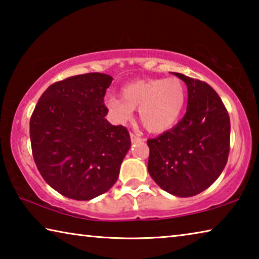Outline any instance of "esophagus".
<instances>
[{
  "instance_id": "esophagus-1",
  "label": "esophagus",
  "mask_w": 259,
  "mask_h": 259,
  "mask_svg": "<svg viewBox=\"0 0 259 259\" xmlns=\"http://www.w3.org/2000/svg\"><path fill=\"white\" fill-rule=\"evenodd\" d=\"M130 138H131V142H133V143L142 142V140H143V138H142V137H139V136H137V135H135V134H133V133H131V134H130Z\"/></svg>"
}]
</instances>
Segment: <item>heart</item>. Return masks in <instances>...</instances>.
I'll return each instance as SVG.
<instances>
[{"mask_svg":"<svg viewBox=\"0 0 259 259\" xmlns=\"http://www.w3.org/2000/svg\"><path fill=\"white\" fill-rule=\"evenodd\" d=\"M121 98L108 97L106 106L120 122L131 119L138 108L139 120L148 131L162 133L181 117L186 103V89L178 77L138 80L121 90Z\"/></svg>","mask_w":259,"mask_h":259,"instance_id":"1","label":"heart"}]
</instances>
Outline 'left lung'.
Returning a JSON list of instances; mask_svg holds the SVG:
<instances>
[{
  "label": "left lung",
  "instance_id": "8db88e82",
  "mask_svg": "<svg viewBox=\"0 0 259 259\" xmlns=\"http://www.w3.org/2000/svg\"><path fill=\"white\" fill-rule=\"evenodd\" d=\"M186 83V114L171 130L147 139L148 172L165 192L194 196L213 184L230 153V116L208 83L174 73Z\"/></svg>",
  "mask_w": 259,
  "mask_h": 259
}]
</instances>
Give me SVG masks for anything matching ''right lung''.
I'll use <instances>...</instances> for the list:
<instances>
[{"mask_svg": "<svg viewBox=\"0 0 259 259\" xmlns=\"http://www.w3.org/2000/svg\"><path fill=\"white\" fill-rule=\"evenodd\" d=\"M112 76L87 73L55 82L29 121L33 157L43 179L61 195L87 201L117 181L131 140L123 125L105 119Z\"/></svg>", "mask_w": 259, "mask_h": 259, "instance_id": "1", "label": "right lung"}]
</instances>
